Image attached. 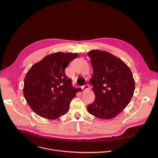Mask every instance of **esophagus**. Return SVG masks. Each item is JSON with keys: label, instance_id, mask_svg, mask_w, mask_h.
Wrapping results in <instances>:
<instances>
[{"label": "esophagus", "instance_id": "esophagus-1", "mask_svg": "<svg viewBox=\"0 0 158 158\" xmlns=\"http://www.w3.org/2000/svg\"><path fill=\"white\" fill-rule=\"evenodd\" d=\"M82 89L83 91H88V90L90 89V87H89V85L88 84H86V85H84V86L82 87Z\"/></svg>", "mask_w": 158, "mask_h": 158}]
</instances>
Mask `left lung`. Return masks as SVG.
Here are the masks:
<instances>
[{"mask_svg": "<svg viewBox=\"0 0 158 158\" xmlns=\"http://www.w3.org/2000/svg\"><path fill=\"white\" fill-rule=\"evenodd\" d=\"M87 54L93 69L90 83L95 94L87 110L99 119H113L133 96L135 81L132 72L121 59L108 52L92 50Z\"/></svg>", "mask_w": 158, "mask_h": 158, "instance_id": "1", "label": "left lung"}]
</instances>
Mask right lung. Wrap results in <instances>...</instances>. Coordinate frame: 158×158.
<instances>
[{"label":"right lung","instance_id":"1","mask_svg":"<svg viewBox=\"0 0 158 158\" xmlns=\"http://www.w3.org/2000/svg\"><path fill=\"white\" fill-rule=\"evenodd\" d=\"M77 53L58 52L34 64L24 79L23 94L32 110L40 117L56 119L69 110L79 89L65 74L69 63Z\"/></svg>","mask_w":158,"mask_h":158}]
</instances>
